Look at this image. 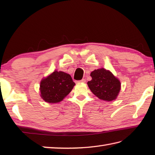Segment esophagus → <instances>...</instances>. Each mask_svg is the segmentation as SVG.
I'll return each mask as SVG.
<instances>
[{"label":"esophagus","mask_w":155,"mask_h":155,"mask_svg":"<svg viewBox=\"0 0 155 155\" xmlns=\"http://www.w3.org/2000/svg\"><path fill=\"white\" fill-rule=\"evenodd\" d=\"M85 82H86V80L84 79V78H83V79L82 80H81V81H77V83H85Z\"/></svg>","instance_id":"esophagus-1"}]
</instances>
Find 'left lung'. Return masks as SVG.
<instances>
[{"instance_id":"1","label":"left lung","mask_w":155,"mask_h":155,"mask_svg":"<svg viewBox=\"0 0 155 155\" xmlns=\"http://www.w3.org/2000/svg\"><path fill=\"white\" fill-rule=\"evenodd\" d=\"M92 80L87 84L95 96L101 100L112 101L116 99L120 90V82L109 71L103 68L91 73Z\"/></svg>"}]
</instances>
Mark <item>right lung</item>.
<instances>
[{
  "mask_svg": "<svg viewBox=\"0 0 155 155\" xmlns=\"http://www.w3.org/2000/svg\"><path fill=\"white\" fill-rule=\"evenodd\" d=\"M75 83L70 74L55 71L41 82V97L48 103L62 101L70 93Z\"/></svg>",
  "mask_w": 155,
  "mask_h": 155,
  "instance_id": "obj_1",
  "label": "right lung"
}]
</instances>
